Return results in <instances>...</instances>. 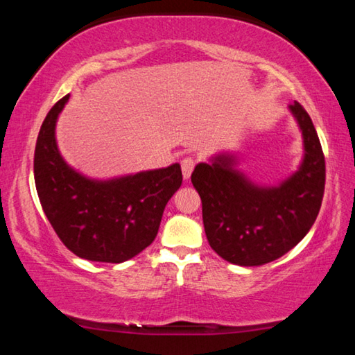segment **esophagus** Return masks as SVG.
Wrapping results in <instances>:
<instances>
[{"mask_svg":"<svg viewBox=\"0 0 355 355\" xmlns=\"http://www.w3.org/2000/svg\"><path fill=\"white\" fill-rule=\"evenodd\" d=\"M196 167V161L194 158H191V156H186L182 161V172H183V178L184 180H189L192 171H194Z\"/></svg>","mask_w":355,"mask_h":355,"instance_id":"1","label":"esophagus"}]
</instances>
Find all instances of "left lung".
Returning <instances> with one entry per match:
<instances>
[{"label": "left lung", "mask_w": 355, "mask_h": 355, "mask_svg": "<svg viewBox=\"0 0 355 355\" xmlns=\"http://www.w3.org/2000/svg\"><path fill=\"white\" fill-rule=\"evenodd\" d=\"M302 133L299 169L277 186H261L236 169L233 153L199 163L191 182L202 199L203 227L211 249L228 263L260 266L291 250L307 235L320 213L326 161L310 116L290 105Z\"/></svg>", "instance_id": "1"}]
</instances>
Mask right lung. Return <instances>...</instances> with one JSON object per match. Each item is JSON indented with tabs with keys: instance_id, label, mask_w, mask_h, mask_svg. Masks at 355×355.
Instances as JSON below:
<instances>
[{
	"instance_id": "right-lung-1",
	"label": "right lung",
	"mask_w": 355,
	"mask_h": 355,
	"mask_svg": "<svg viewBox=\"0 0 355 355\" xmlns=\"http://www.w3.org/2000/svg\"><path fill=\"white\" fill-rule=\"evenodd\" d=\"M70 95L51 107L34 152L40 205L65 248L80 258L122 263L153 243L164 208L183 182L180 164L107 180L89 178L62 158L56 122Z\"/></svg>"
}]
</instances>
